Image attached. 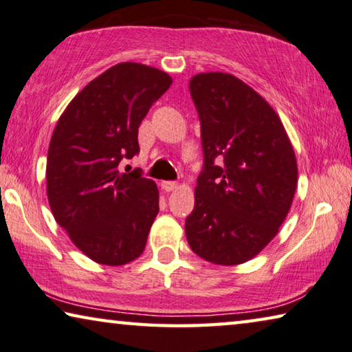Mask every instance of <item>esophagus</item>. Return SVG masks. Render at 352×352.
Segmentation results:
<instances>
[{
  "label": "esophagus",
  "mask_w": 352,
  "mask_h": 352,
  "mask_svg": "<svg viewBox=\"0 0 352 352\" xmlns=\"http://www.w3.org/2000/svg\"><path fill=\"white\" fill-rule=\"evenodd\" d=\"M162 188L165 190V192H173V190L177 188V182H175V181H164L162 182Z\"/></svg>",
  "instance_id": "obj_1"
}]
</instances>
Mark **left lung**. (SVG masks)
Instances as JSON below:
<instances>
[{
    "mask_svg": "<svg viewBox=\"0 0 352 352\" xmlns=\"http://www.w3.org/2000/svg\"><path fill=\"white\" fill-rule=\"evenodd\" d=\"M204 165L186 235L195 254L217 265L257 256L289 214L298 182L293 146L278 113L229 73L190 79Z\"/></svg>",
    "mask_w": 352,
    "mask_h": 352,
    "instance_id": "obj_1",
    "label": "left lung"
}]
</instances>
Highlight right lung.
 I'll list each match as a JSON object with an SVG mask.
<instances>
[{
    "instance_id": "add662e5",
    "label": "right lung",
    "mask_w": 352,
    "mask_h": 352,
    "mask_svg": "<svg viewBox=\"0 0 352 352\" xmlns=\"http://www.w3.org/2000/svg\"><path fill=\"white\" fill-rule=\"evenodd\" d=\"M157 68L122 62L89 82L56 124L46 160V193L57 224L91 261L124 265L145 250L159 190L137 170L138 126L171 85Z\"/></svg>"
}]
</instances>
